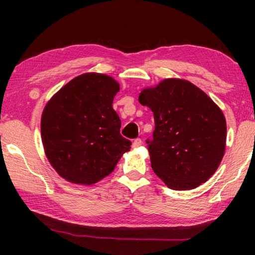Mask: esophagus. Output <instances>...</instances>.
<instances>
[{"mask_svg":"<svg viewBox=\"0 0 255 255\" xmlns=\"http://www.w3.org/2000/svg\"><path fill=\"white\" fill-rule=\"evenodd\" d=\"M140 145H141V139H140V138H136V139L132 141V148H138Z\"/></svg>","mask_w":255,"mask_h":255,"instance_id":"1","label":"esophagus"}]
</instances>
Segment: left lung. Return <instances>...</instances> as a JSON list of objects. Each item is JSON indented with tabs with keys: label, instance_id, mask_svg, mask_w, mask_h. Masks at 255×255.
I'll use <instances>...</instances> for the list:
<instances>
[{
	"label": "left lung",
	"instance_id": "1",
	"mask_svg": "<svg viewBox=\"0 0 255 255\" xmlns=\"http://www.w3.org/2000/svg\"><path fill=\"white\" fill-rule=\"evenodd\" d=\"M154 114L153 139H147L150 165L173 190H191L206 182L221 164L226 120L218 106L196 85L166 79L138 98Z\"/></svg>",
	"mask_w": 255,
	"mask_h": 255
}]
</instances>
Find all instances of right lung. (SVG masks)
<instances>
[{"instance_id": "add662e5", "label": "right lung", "mask_w": 255, "mask_h": 255, "mask_svg": "<svg viewBox=\"0 0 255 255\" xmlns=\"http://www.w3.org/2000/svg\"><path fill=\"white\" fill-rule=\"evenodd\" d=\"M119 84L112 77L85 73L63 86L47 103L41 117L46 156L57 173L75 184L106 178L131 141L120 135L112 102Z\"/></svg>"}]
</instances>
